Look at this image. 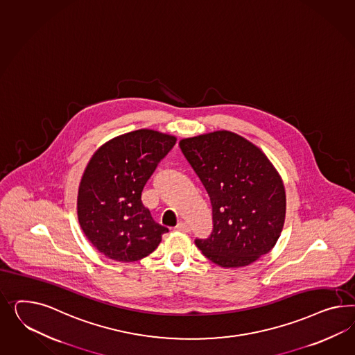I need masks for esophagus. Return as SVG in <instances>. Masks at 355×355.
Here are the masks:
<instances>
[{
    "label": "esophagus",
    "mask_w": 355,
    "mask_h": 355,
    "mask_svg": "<svg viewBox=\"0 0 355 355\" xmlns=\"http://www.w3.org/2000/svg\"><path fill=\"white\" fill-rule=\"evenodd\" d=\"M176 228H178L179 231H184V232H189V230H191L189 225L185 223V222H180V223L176 225Z\"/></svg>",
    "instance_id": "1"
}]
</instances>
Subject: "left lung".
Here are the masks:
<instances>
[{"label":"left lung","instance_id":"obj_1","mask_svg":"<svg viewBox=\"0 0 355 355\" xmlns=\"http://www.w3.org/2000/svg\"><path fill=\"white\" fill-rule=\"evenodd\" d=\"M179 145L213 206V232L194 240L203 255L231 268L268 253L285 220L284 184L268 158L228 131L185 139Z\"/></svg>","mask_w":355,"mask_h":355}]
</instances>
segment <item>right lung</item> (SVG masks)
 I'll list each match as a JSON object with an SVG mask.
<instances>
[{"mask_svg":"<svg viewBox=\"0 0 355 355\" xmlns=\"http://www.w3.org/2000/svg\"><path fill=\"white\" fill-rule=\"evenodd\" d=\"M176 139L139 130L106 142L81 178L78 218L92 245L107 258L135 262L153 253L168 232L144 206L141 193Z\"/></svg>","mask_w":355,"mask_h":355,"instance_id":"1","label":"right lung"}]
</instances>
